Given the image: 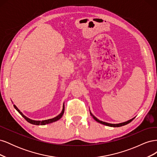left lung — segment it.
Returning a JSON list of instances; mask_svg holds the SVG:
<instances>
[{
	"label": "left lung",
	"instance_id": "obj_1",
	"mask_svg": "<svg viewBox=\"0 0 157 157\" xmlns=\"http://www.w3.org/2000/svg\"><path fill=\"white\" fill-rule=\"evenodd\" d=\"M90 115H91V116L94 118V119L95 121H97L99 123H100V124L106 125V126H111V127H120V126H124V125L128 124V123H130V122H132L133 120H134V118H132V119H130L129 121H127L124 122L118 123V124H111V123H108V122H103V121H101L100 120H99L98 118H97L94 115H93V114L91 112H90Z\"/></svg>",
	"mask_w": 157,
	"mask_h": 157
}]
</instances>
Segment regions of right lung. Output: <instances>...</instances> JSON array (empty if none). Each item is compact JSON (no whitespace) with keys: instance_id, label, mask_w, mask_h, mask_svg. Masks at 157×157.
<instances>
[{"instance_id":"1","label":"right lung","mask_w":157,"mask_h":157,"mask_svg":"<svg viewBox=\"0 0 157 157\" xmlns=\"http://www.w3.org/2000/svg\"><path fill=\"white\" fill-rule=\"evenodd\" d=\"M13 107L14 108H15L17 111H18V113L20 114V115L25 118V119L28 122L31 123V124H35V125H45V124H50V123L52 122H56L57 121L59 120L60 118L62 117L63 113H64V111H65V105H64V103H63V109H62V111H61V112L60 113V114H59V115L58 116H56V117L54 118H50V119H48V120H44V121H35V120H32V119H30V118H29L28 117H27L26 116H25L20 111V109H19L15 105H13Z\"/></svg>"}]
</instances>
